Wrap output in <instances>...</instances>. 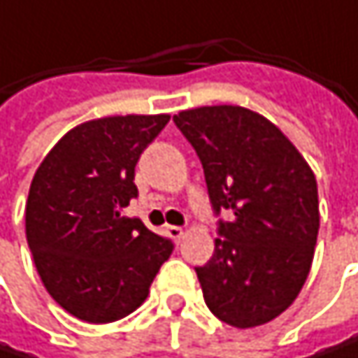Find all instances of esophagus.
I'll use <instances>...</instances> for the list:
<instances>
[{
  "label": "esophagus",
  "mask_w": 358,
  "mask_h": 358,
  "mask_svg": "<svg viewBox=\"0 0 358 358\" xmlns=\"http://www.w3.org/2000/svg\"><path fill=\"white\" fill-rule=\"evenodd\" d=\"M166 234L175 240V242H181V238L185 236V231L181 229V227H175V225H171V227H166Z\"/></svg>",
  "instance_id": "1"
}]
</instances>
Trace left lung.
Masks as SVG:
<instances>
[{
    "label": "left lung",
    "instance_id": "left-lung-1",
    "mask_svg": "<svg viewBox=\"0 0 358 358\" xmlns=\"http://www.w3.org/2000/svg\"><path fill=\"white\" fill-rule=\"evenodd\" d=\"M194 145L219 221L215 255L196 267L206 306L246 329L273 321L302 289L317 234V179L294 143L263 114L202 106L173 116Z\"/></svg>",
    "mask_w": 358,
    "mask_h": 358
}]
</instances>
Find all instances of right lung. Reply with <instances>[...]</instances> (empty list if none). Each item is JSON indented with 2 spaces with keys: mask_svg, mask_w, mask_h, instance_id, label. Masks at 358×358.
Returning <instances> with one entry per match:
<instances>
[{
  "mask_svg": "<svg viewBox=\"0 0 358 358\" xmlns=\"http://www.w3.org/2000/svg\"><path fill=\"white\" fill-rule=\"evenodd\" d=\"M169 114H127L71 129L39 164L27 242L50 296L85 323L133 313L173 244L120 210L137 196L135 164Z\"/></svg>",
  "mask_w": 358,
  "mask_h": 358,
  "instance_id": "right-lung-1",
  "label": "right lung"
}]
</instances>
